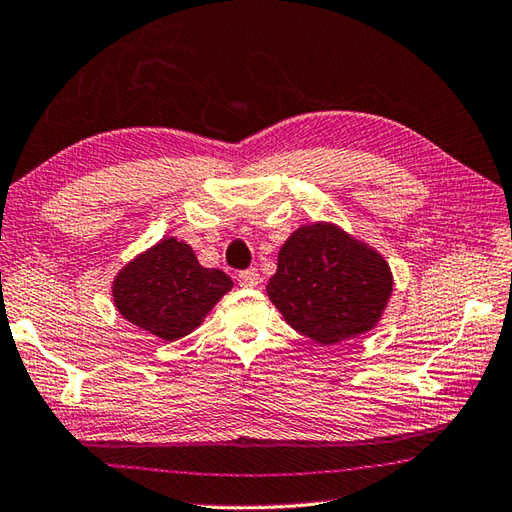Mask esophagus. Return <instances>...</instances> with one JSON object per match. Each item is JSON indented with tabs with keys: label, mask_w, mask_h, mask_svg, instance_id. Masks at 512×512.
Masks as SVG:
<instances>
[{
	"label": "esophagus",
	"mask_w": 512,
	"mask_h": 512,
	"mask_svg": "<svg viewBox=\"0 0 512 512\" xmlns=\"http://www.w3.org/2000/svg\"><path fill=\"white\" fill-rule=\"evenodd\" d=\"M238 283L243 287H256L258 285V271L256 269H245L238 274Z\"/></svg>",
	"instance_id": "obj_1"
}]
</instances>
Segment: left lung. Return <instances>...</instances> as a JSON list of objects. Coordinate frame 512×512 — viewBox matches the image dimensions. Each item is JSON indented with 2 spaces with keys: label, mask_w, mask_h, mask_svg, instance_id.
<instances>
[{
  "label": "left lung",
  "mask_w": 512,
  "mask_h": 512,
  "mask_svg": "<svg viewBox=\"0 0 512 512\" xmlns=\"http://www.w3.org/2000/svg\"><path fill=\"white\" fill-rule=\"evenodd\" d=\"M391 289V269L378 252L336 225L316 223L280 247L267 296L302 336L336 344L375 327Z\"/></svg>",
  "instance_id": "left-lung-1"
}]
</instances>
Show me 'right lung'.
Returning a JSON list of instances; mask_svg holds the SVG:
<instances>
[{"mask_svg":"<svg viewBox=\"0 0 512 512\" xmlns=\"http://www.w3.org/2000/svg\"><path fill=\"white\" fill-rule=\"evenodd\" d=\"M221 269L198 265L190 245L165 238L121 269L112 285L119 314L163 340H179L201 325L232 289Z\"/></svg>","mask_w":512,"mask_h":512,"instance_id":"add662e5","label":"right lung"}]
</instances>
